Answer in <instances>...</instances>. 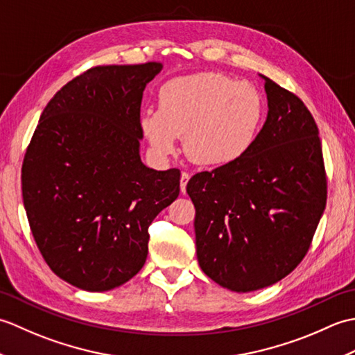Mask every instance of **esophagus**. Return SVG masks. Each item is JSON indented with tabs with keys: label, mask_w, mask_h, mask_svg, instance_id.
<instances>
[{
	"label": "esophagus",
	"mask_w": 355,
	"mask_h": 355,
	"mask_svg": "<svg viewBox=\"0 0 355 355\" xmlns=\"http://www.w3.org/2000/svg\"><path fill=\"white\" fill-rule=\"evenodd\" d=\"M189 178H191L189 172H182V178H180V189H182L183 193L186 192V186H187V182H189Z\"/></svg>",
	"instance_id": "1"
}]
</instances>
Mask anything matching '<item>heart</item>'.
I'll return each instance as SVG.
<instances>
[{
    "label": "heart",
    "instance_id": "heart-1",
    "mask_svg": "<svg viewBox=\"0 0 355 355\" xmlns=\"http://www.w3.org/2000/svg\"><path fill=\"white\" fill-rule=\"evenodd\" d=\"M262 119V96L252 84L206 71L166 82L158 92V110L141 112L139 126L157 154L175 153L184 135L193 163L221 168L250 150Z\"/></svg>",
    "mask_w": 355,
    "mask_h": 355
}]
</instances>
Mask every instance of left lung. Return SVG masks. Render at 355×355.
<instances>
[{
	"mask_svg": "<svg viewBox=\"0 0 355 355\" xmlns=\"http://www.w3.org/2000/svg\"><path fill=\"white\" fill-rule=\"evenodd\" d=\"M266 80L267 120L238 162L200 172L186 191L201 270L236 293L266 288L296 268L327 205V173L311 112Z\"/></svg>",
	"mask_w": 355,
	"mask_h": 355,
	"instance_id": "8db88e82",
	"label": "left lung"
}]
</instances>
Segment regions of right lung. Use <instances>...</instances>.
I'll list each match as a JSON object with an SVG mask.
<instances>
[{
	"instance_id": "1",
	"label": "right lung",
	"mask_w": 355,
	"mask_h": 355,
	"mask_svg": "<svg viewBox=\"0 0 355 355\" xmlns=\"http://www.w3.org/2000/svg\"><path fill=\"white\" fill-rule=\"evenodd\" d=\"M160 62L101 65L53 96L22 163V200L49 267L85 291H108L145 266L148 227L180 193V171L141 163L139 126Z\"/></svg>"
}]
</instances>
